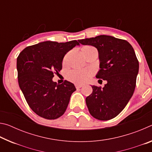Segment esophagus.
<instances>
[{"label":"esophagus","mask_w":152,"mask_h":152,"mask_svg":"<svg viewBox=\"0 0 152 152\" xmlns=\"http://www.w3.org/2000/svg\"><path fill=\"white\" fill-rule=\"evenodd\" d=\"M82 86H83V85H82V84H75V86H76V88H81V87H82Z\"/></svg>","instance_id":"esophagus-1"}]
</instances>
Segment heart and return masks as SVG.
<instances>
[{
    "label": "heart",
    "instance_id": "b5f03b06",
    "mask_svg": "<svg viewBox=\"0 0 152 152\" xmlns=\"http://www.w3.org/2000/svg\"><path fill=\"white\" fill-rule=\"evenodd\" d=\"M95 48L90 45H85L82 48V51H87L91 50H94ZM66 58H64V63H66ZM92 73L86 70H82V69H77L69 72L68 74V79L69 80L76 84H82L88 80L91 76Z\"/></svg>",
    "mask_w": 152,
    "mask_h": 152
}]
</instances>
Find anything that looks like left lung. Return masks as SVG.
<instances>
[{
	"label": "left lung",
	"instance_id": "obj_1",
	"mask_svg": "<svg viewBox=\"0 0 152 152\" xmlns=\"http://www.w3.org/2000/svg\"><path fill=\"white\" fill-rule=\"evenodd\" d=\"M78 42L97 49L101 69L96 77L107 82L102 88L92 86V94L86 98L89 113L101 121L113 119L125 107L135 91L139 61L134 50L126 40L109 35Z\"/></svg>",
	"mask_w": 152,
	"mask_h": 152
}]
</instances>
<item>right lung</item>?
<instances>
[{
  "mask_svg": "<svg viewBox=\"0 0 152 152\" xmlns=\"http://www.w3.org/2000/svg\"><path fill=\"white\" fill-rule=\"evenodd\" d=\"M78 45L76 40L66 43L47 41L28 46L18 56L20 88L33 111L44 119L61 117L76 90L70 82L58 84L52 78L53 74L61 70L64 56Z\"/></svg>",
  "mask_w": 152,
  "mask_h": 152,
  "instance_id": "1",
  "label": "right lung"
}]
</instances>
